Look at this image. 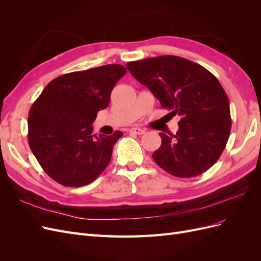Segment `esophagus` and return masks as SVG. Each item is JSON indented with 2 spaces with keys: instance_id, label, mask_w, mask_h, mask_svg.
Returning a JSON list of instances; mask_svg holds the SVG:
<instances>
[{
  "instance_id": "esophagus-1",
  "label": "esophagus",
  "mask_w": 261,
  "mask_h": 261,
  "mask_svg": "<svg viewBox=\"0 0 261 261\" xmlns=\"http://www.w3.org/2000/svg\"><path fill=\"white\" fill-rule=\"evenodd\" d=\"M129 133L132 134H135V135H144V134L146 133L145 129L143 128H139V127H133L129 129Z\"/></svg>"
}]
</instances>
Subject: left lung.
I'll return each mask as SVG.
<instances>
[{
	"label": "left lung",
	"mask_w": 261,
	"mask_h": 261,
	"mask_svg": "<svg viewBox=\"0 0 261 261\" xmlns=\"http://www.w3.org/2000/svg\"><path fill=\"white\" fill-rule=\"evenodd\" d=\"M126 67L152 92L162 108L179 115L176 134L165 135L152 154L155 163L177 177L200 175L211 168L231 133L230 102L208 69L189 60L162 55Z\"/></svg>",
	"instance_id": "obj_1"
}]
</instances>
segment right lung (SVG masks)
Returning a JSON list of instances; mask_svg holds the SVG:
<instances>
[{
	"label": "right lung",
	"instance_id": "1",
	"mask_svg": "<svg viewBox=\"0 0 261 261\" xmlns=\"http://www.w3.org/2000/svg\"><path fill=\"white\" fill-rule=\"evenodd\" d=\"M126 74L118 64L54 78L31 107L28 143L44 172L63 186L90 184L106 170L123 134H92V123L110 103L115 84Z\"/></svg>",
	"mask_w": 261,
	"mask_h": 261
}]
</instances>
